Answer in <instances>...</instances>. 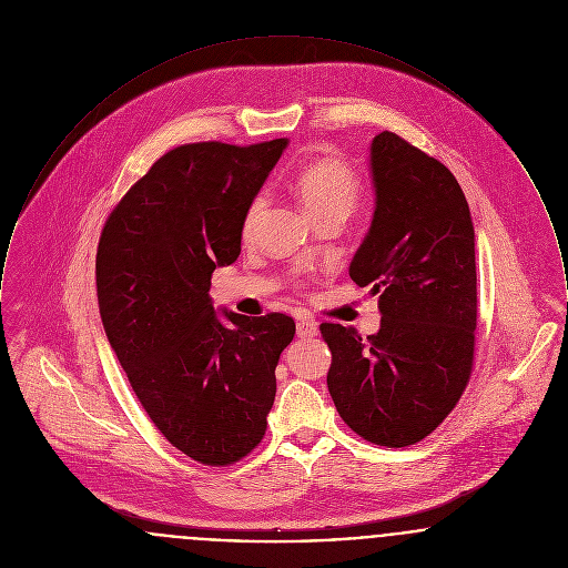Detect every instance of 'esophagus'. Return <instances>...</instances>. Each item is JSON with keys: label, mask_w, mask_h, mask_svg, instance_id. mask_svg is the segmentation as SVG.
Masks as SVG:
<instances>
[{"label": "esophagus", "mask_w": 568, "mask_h": 568, "mask_svg": "<svg viewBox=\"0 0 568 568\" xmlns=\"http://www.w3.org/2000/svg\"><path fill=\"white\" fill-rule=\"evenodd\" d=\"M318 333V325L310 318H298L297 335L298 337H314Z\"/></svg>", "instance_id": "obj_1"}]
</instances>
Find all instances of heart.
I'll return each instance as SVG.
<instances>
[{"mask_svg": "<svg viewBox=\"0 0 568 568\" xmlns=\"http://www.w3.org/2000/svg\"><path fill=\"white\" fill-rule=\"evenodd\" d=\"M293 190L297 194L301 205L305 211L318 220L327 213H344L348 215L355 207L361 194V180L353 166H348L342 160H316L305 164L295 180ZM265 210V196H256L243 215L241 233L243 237H250L258 224V217Z\"/></svg>", "mask_w": 568, "mask_h": 568, "instance_id": "1", "label": "heart"}]
</instances>
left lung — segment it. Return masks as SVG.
<instances>
[{
    "instance_id": "left-lung-1",
    "label": "left lung",
    "mask_w": 568,
    "mask_h": 568,
    "mask_svg": "<svg viewBox=\"0 0 568 568\" xmlns=\"http://www.w3.org/2000/svg\"><path fill=\"white\" fill-rule=\"evenodd\" d=\"M372 226L351 263L372 286L381 331L323 323L328 393L367 443L408 447L455 408L473 374L477 328L475 226L443 162L393 132L374 136Z\"/></svg>"
}]
</instances>
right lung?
I'll return each mask as SVG.
<instances>
[{
    "instance_id": "1",
    "label": "right lung",
    "mask_w": 568,
    "mask_h": 568,
    "mask_svg": "<svg viewBox=\"0 0 568 568\" xmlns=\"http://www.w3.org/2000/svg\"><path fill=\"white\" fill-rule=\"evenodd\" d=\"M190 143L164 153L111 211L95 256L100 316L141 406L205 466L240 462L265 436L275 365L295 337L286 314L211 303V273L237 261L250 203L286 150Z\"/></svg>"
}]
</instances>
